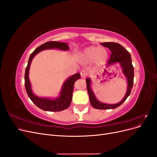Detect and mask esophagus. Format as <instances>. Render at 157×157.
Masks as SVG:
<instances>
[{"instance_id": "1", "label": "esophagus", "mask_w": 157, "mask_h": 157, "mask_svg": "<svg viewBox=\"0 0 157 157\" xmlns=\"http://www.w3.org/2000/svg\"><path fill=\"white\" fill-rule=\"evenodd\" d=\"M87 75H88L87 72H86V71H82L81 72H80V75H81L82 78H86L87 77Z\"/></svg>"}]
</instances>
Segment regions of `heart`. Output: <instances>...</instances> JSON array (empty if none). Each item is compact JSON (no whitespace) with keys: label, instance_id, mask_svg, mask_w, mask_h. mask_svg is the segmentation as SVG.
Returning <instances> with one entry per match:
<instances>
[{"label":"heart","instance_id":"heart-1","mask_svg":"<svg viewBox=\"0 0 157 157\" xmlns=\"http://www.w3.org/2000/svg\"><path fill=\"white\" fill-rule=\"evenodd\" d=\"M109 54L104 48H99L96 46H90L83 49L79 53V58L84 63H90L93 61L97 67L105 65L108 59Z\"/></svg>","mask_w":157,"mask_h":157}]
</instances>
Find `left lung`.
Returning a JSON list of instances; mask_svg holds the SVG:
<instances>
[{
  "label": "left lung",
  "instance_id": "1",
  "mask_svg": "<svg viewBox=\"0 0 157 157\" xmlns=\"http://www.w3.org/2000/svg\"><path fill=\"white\" fill-rule=\"evenodd\" d=\"M101 45L108 48L111 52V55L107 63V67H111V65L116 63H119L122 67V73L127 80L128 86L124 98L120 102L115 104H108L101 102L96 98L92 90L91 79L90 78L86 79L87 90L89 94L90 102L94 108L97 109H113L120 106L130 96L133 87V84H134V67L132 65L130 54L121 44L116 43V42H103V43H101Z\"/></svg>",
  "mask_w": 157,
  "mask_h": 157
}]
</instances>
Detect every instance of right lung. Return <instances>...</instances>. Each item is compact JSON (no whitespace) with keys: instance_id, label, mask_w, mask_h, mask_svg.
<instances>
[{"instance_id":"right-lung-1","label":"right lung","mask_w":157,"mask_h":157,"mask_svg":"<svg viewBox=\"0 0 157 157\" xmlns=\"http://www.w3.org/2000/svg\"><path fill=\"white\" fill-rule=\"evenodd\" d=\"M49 49H58L60 50L67 51L69 50V48L67 43L58 41L47 42L36 48L30 55L29 61H28L25 73V86L28 96L38 107L46 111H61L67 109L70 106L71 101H72L74 84L77 80L80 79V75L77 73L66 79L61 86L58 97L52 99L50 98H41L37 96L33 92L29 77L31 63L33 59L38 53L42 50Z\"/></svg>"}]
</instances>
